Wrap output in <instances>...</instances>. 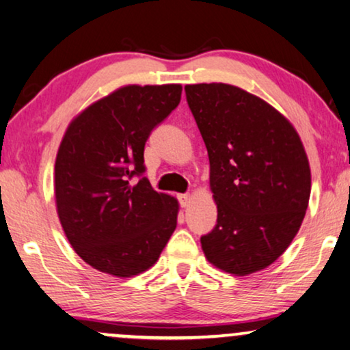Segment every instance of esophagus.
Here are the masks:
<instances>
[{
	"instance_id": "obj_1",
	"label": "esophagus",
	"mask_w": 350,
	"mask_h": 350,
	"mask_svg": "<svg viewBox=\"0 0 350 350\" xmlns=\"http://www.w3.org/2000/svg\"><path fill=\"white\" fill-rule=\"evenodd\" d=\"M179 201L182 208H189L191 203V195H179Z\"/></svg>"
}]
</instances>
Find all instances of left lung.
<instances>
[{
	"label": "left lung",
	"instance_id": "left-lung-1",
	"mask_svg": "<svg viewBox=\"0 0 350 350\" xmlns=\"http://www.w3.org/2000/svg\"><path fill=\"white\" fill-rule=\"evenodd\" d=\"M209 155L217 225L201 238L215 268L247 275L282 255L303 224L311 168L295 126L257 95L230 83L185 85Z\"/></svg>",
	"mask_w": 350,
	"mask_h": 350
}]
</instances>
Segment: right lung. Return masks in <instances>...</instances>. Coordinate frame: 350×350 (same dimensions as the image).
<instances>
[{
  "mask_svg": "<svg viewBox=\"0 0 350 350\" xmlns=\"http://www.w3.org/2000/svg\"><path fill=\"white\" fill-rule=\"evenodd\" d=\"M180 83L124 85L70 122L55 159L53 191L75 252L98 271L133 278L154 267L176 230L179 201L142 177L144 146L180 101Z\"/></svg>",
  "mask_w": 350,
  "mask_h": 350,
  "instance_id": "obj_1",
  "label": "right lung"
}]
</instances>
